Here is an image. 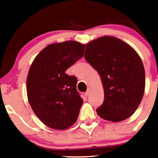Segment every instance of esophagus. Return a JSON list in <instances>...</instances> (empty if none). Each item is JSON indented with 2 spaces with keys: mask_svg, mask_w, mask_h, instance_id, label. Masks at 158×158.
<instances>
[{
  "mask_svg": "<svg viewBox=\"0 0 158 158\" xmlns=\"http://www.w3.org/2000/svg\"><path fill=\"white\" fill-rule=\"evenodd\" d=\"M90 94V89H88V90H87V91L85 93V96H89Z\"/></svg>",
  "mask_w": 158,
  "mask_h": 158,
  "instance_id": "obj_1",
  "label": "esophagus"
}]
</instances>
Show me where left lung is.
Wrapping results in <instances>:
<instances>
[{"label": "left lung", "mask_w": 158, "mask_h": 158, "mask_svg": "<svg viewBox=\"0 0 158 158\" xmlns=\"http://www.w3.org/2000/svg\"><path fill=\"white\" fill-rule=\"evenodd\" d=\"M85 59L99 73L104 88L98 115L112 122L131 117L142 100L146 83L137 52L120 39L103 36L86 45Z\"/></svg>", "instance_id": "left-lung-1"}]
</instances>
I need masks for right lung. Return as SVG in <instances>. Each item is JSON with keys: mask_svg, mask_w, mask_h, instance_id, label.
<instances>
[{"mask_svg": "<svg viewBox=\"0 0 158 158\" xmlns=\"http://www.w3.org/2000/svg\"><path fill=\"white\" fill-rule=\"evenodd\" d=\"M85 48L73 41L48 45L29 70V103L40 120L53 129H66L79 116L83 99L77 90V79L65 71L82 57Z\"/></svg>", "mask_w": 158, "mask_h": 158, "instance_id": "1", "label": "right lung"}]
</instances>
